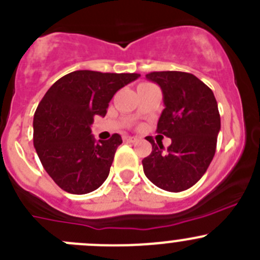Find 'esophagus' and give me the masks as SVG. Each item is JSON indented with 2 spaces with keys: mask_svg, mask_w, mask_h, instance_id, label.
I'll return each mask as SVG.
<instances>
[{
  "mask_svg": "<svg viewBox=\"0 0 260 260\" xmlns=\"http://www.w3.org/2000/svg\"><path fill=\"white\" fill-rule=\"evenodd\" d=\"M124 141L125 142H136V141H138V137H136V136H124Z\"/></svg>",
  "mask_w": 260,
  "mask_h": 260,
  "instance_id": "34e87169",
  "label": "esophagus"
}]
</instances>
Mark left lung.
<instances>
[{"label":"left lung","instance_id":"obj_1","mask_svg":"<svg viewBox=\"0 0 260 260\" xmlns=\"http://www.w3.org/2000/svg\"><path fill=\"white\" fill-rule=\"evenodd\" d=\"M146 78L159 84L164 110L156 132L172 138L171 146L152 145L142 160L145 176L161 190L179 192L192 187L212 163L220 129V116L212 89L193 74L152 72Z\"/></svg>","mask_w":260,"mask_h":260}]
</instances>
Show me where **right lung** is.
<instances>
[{
    "instance_id": "add662e5",
    "label": "right lung",
    "mask_w": 260,
    "mask_h": 260,
    "mask_svg": "<svg viewBox=\"0 0 260 260\" xmlns=\"http://www.w3.org/2000/svg\"><path fill=\"white\" fill-rule=\"evenodd\" d=\"M140 77L137 73L77 70L50 87L35 113L33 142L53 182L74 195L92 192L108 178L122 137L106 141L91 135L93 116H105L116 91Z\"/></svg>"
}]
</instances>
